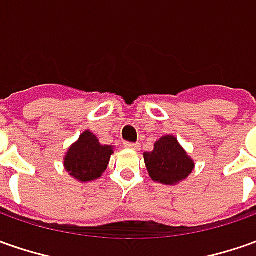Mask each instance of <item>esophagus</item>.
<instances>
[{
	"label": "esophagus",
	"mask_w": 256,
	"mask_h": 256,
	"mask_svg": "<svg viewBox=\"0 0 256 256\" xmlns=\"http://www.w3.org/2000/svg\"><path fill=\"white\" fill-rule=\"evenodd\" d=\"M124 147H126V148H132V150H138L140 146H138V143H128V142H126V143H124Z\"/></svg>",
	"instance_id": "obj_1"
}]
</instances>
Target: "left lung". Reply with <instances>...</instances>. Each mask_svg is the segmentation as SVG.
I'll return each mask as SVG.
<instances>
[{"instance_id":"8db88e82","label":"left lung","mask_w":256,"mask_h":256,"mask_svg":"<svg viewBox=\"0 0 256 256\" xmlns=\"http://www.w3.org/2000/svg\"><path fill=\"white\" fill-rule=\"evenodd\" d=\"M144 162L153 181L168 186L186 180L194 168L192 160L174 136H163L156 142L154 150L144 153Z\"/></svg>"}]
</instances>
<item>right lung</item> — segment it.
<instances>
[{
  "mask_svg": "<svg viewBox=\"0 0 256 256\" xmlns=\"http://www.w3.org/2000/svg\"><path fill=\"white\" fill-rule=\"evenodd\" d=\"M113 154L110 146H102L96 136L84 132L75 144L68 150L65 157L66 172L79 181H92L99 178L108 168Z\"/></svg>",
  "mask_w": 256,
  "mask_h": 256,
  "instance_id": "right-lung-1",
  "label": "right lung"
}]
</instances>
